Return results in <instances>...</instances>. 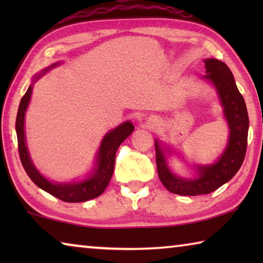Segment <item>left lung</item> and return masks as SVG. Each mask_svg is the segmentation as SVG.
<instances>
[{
	"label": "left lung",
	"instance_id": "1",
	"mask_svg": "<svg viewBox=\"0 0 263 263\" xmlns=\"http://www.w3.org/2000/svg\"><path fill=\"white\" fill-rule=\"evenodd\" d=\"M203 79L215 86L219 101L224 108V116L230 128L228 146L217 161L208 166L196 167L197 176L185 179L173 174L167 164L166 152L155 140V158L159 179L173 194L182 196L206 195L229 182L237 174L243 162L247 148L248 114L242 95L238 90L233 74L224 62L217 59H205Z\"/></svg>",
	"mask_w": 263,
	"mask_h": 263
}]
</instances>
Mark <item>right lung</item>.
I'll use <instances>...</instances> for the list:
<instances>
[{"label":"right lung","instance_id":"right-lung-1","mask_svg":"<svg viewBox=\"0 0 263 263\" xmlns=\"http://www.w3.org/2000/svg\"><path fill=\"white\" fill-rule=\"evenodd\" d=\"M57 65L58 64L52 65L51 67H54ZM47 70L48 69H44L41 74L35 75L32 84L39 78L43 77ZM32 84L28 88L24 96L22 97L16 118V133L17 141H18L20 158L26 174L29 175L35 185H38L41 189L45 190L46 193L51 194L64 202L79 203L99 197L101 194H103V191L109 184L111 176H112L116 152H117L119 145L131 135L135 126L131 122H124L119 126L115 127L114 130L106 133L101 142L95 167L90 174L87 176V179L80 182H72V183H53V182L45 179L38 172V169L34 167L32 160L30 158L28 146L25 144L24 117L31 99V94H32Z\"/></svg>","mask_w":263,"mask_h":263}]
</instances>
